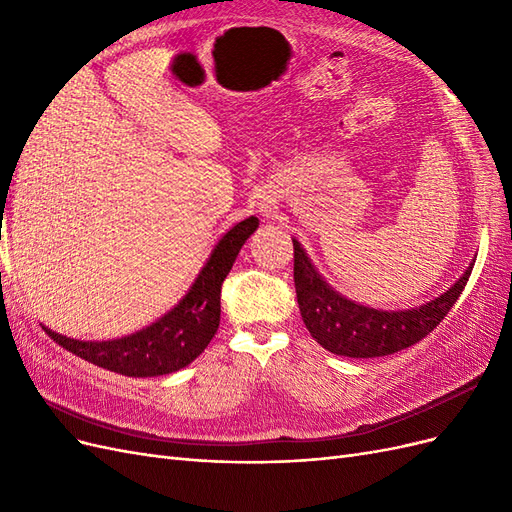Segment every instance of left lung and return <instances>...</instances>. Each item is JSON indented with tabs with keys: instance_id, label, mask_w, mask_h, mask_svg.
I'll list each match as a JSON object with an SVG mask.
<instances>
[{
	"instance_id": "obj_1",
	"label": "left lung",
	"mask_w": 512,
	"mask_h": 512,
	"mask_svg": "<svg viewBox=\"0 0 512 512\" xmlns=\"http://www.w3.org/2000/svg\"><path fill=\"white\" fill-rule=\"evenodd\" d=\"M294 245V288L307 331L316 342L339 356L371 359L393 354L421 342L429 335L459 299L468 284L472 267L442 297L406 312H384L348 301L335 292L309 262L297 239Z\"/></svg>"
}]
</instances>
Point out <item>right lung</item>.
I'll return each instance as SVG.
<instances>
[{
    "instance_id": "obj_1",
    "label": "right lung",
    "mask_w": 512,
    "mask_h": 512,
    "mask_svg": "<svg viewBox=\"0 0 512 512\" xmlns=\"http://www.w3.org/2000/svg\"><path fill=\"white\" fill-rule=\"evenodd\" d=\"M258 228L256 218H247L230 228L215 245L207 265L196 277L190 292L151 327L113 342H79L42 327L55 344L81 359L115 371L121 376L151 378L173 374L190 365L209 346L220 327V294L241 245Z\"/></svg>"
}]
</instances>
